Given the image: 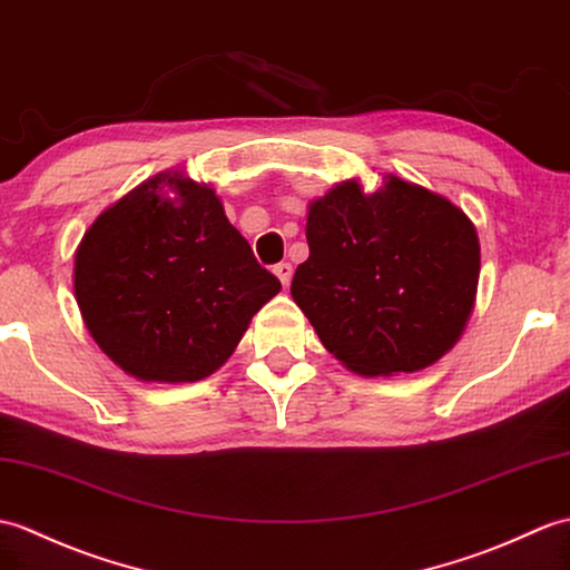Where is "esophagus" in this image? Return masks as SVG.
<instances>
[{
  "mask_svg": "<svg viewBox=\"0 0 570 570\" xmlns=\"http://www.w3.org/2000/svg\"><path fill=\"white\" fill-rule=\"evenodd\" d=\"M274 274H276V279L282 282V286H288L291 284V274H294V269H291L288 262H279L274 267Z\"/></svg>",
  "mask_w": 570,
  "mask_h": 570,
  "instance_id": "1",
  "label": "esophagus"
}]
</instances>
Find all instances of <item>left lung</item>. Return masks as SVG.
Segmentation results:
<instances>
[{
  "label": "left lung",
  "mask_w": 570,
  "mask_h": 570,
  "mask_svg": "<svg viewBox=\"0 0 570 570\" xmlns=\"http://www.w3.org/2000/svg\"><path fill=\"white\" fill-rule=\"evenodd\" d=\"M306 240L291 296L350 372L415 374L456 345L475 306L481 245L446 196L395 175L374 194L340 181L308 204Z\"/></svg>",
  "instance_id": "obj_1"
}]
</instances>
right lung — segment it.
I'll return each mask as SVG.
<instances>
[{
  "instance_id": "1",
  "label": "right lung",
  "mask_w": 570,
  "mask_h": 570,
  "mask_svg": "<svg viewBox=\"0 0 570 570\" xmlns=\"http://www.w3.org/2000/svg\"><path fill=\"white\" fill-rule=\"evenodd\" d=\"M75 301L91 340L128 376L194 383L228 362L282 291L220 196L167 169L118 198L75 253Z\"/></svg>"
}]
</instances>
